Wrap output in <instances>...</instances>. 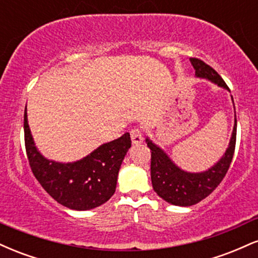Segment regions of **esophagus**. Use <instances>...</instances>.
<instances>
[{"instance_id":"34e87169","label":"esophagus","mask_w":258,"mask_h":258,"mask_svg":"<svg viewBox=\"0 0 258 258\" xmlns=\"http://www.w3.org/2000/svg\"><path fill=\"white\" fill-rule=\"evenodd\" d=\"M131 139L133 144H141L143 142V133H142V130L138 128V127H135V128L131 130Z\"/></svg>"}]
</instances>
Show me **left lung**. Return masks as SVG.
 <instances>
[{"label":"left lung","instance_id":"obj_1","mask_svg":"<svg viewBox=\"0 0 258 258\" xmlns=\"http://www.w3.org/2000/svg\"><path fill=\"white\" fill-rule=\"evenodd\" d=\"M190 61L198 78L210 80L216 85L229 91L223 79L205 61L198 58H190ZM146 141L150 153H152L150 176H152L154 190L160 198L172 205L191 206L209 197L226 176L233 160L234 150H235L236 116L232 138H230L229 146H228L224 155L217 164L200 173H190L180 170L178 166L173 164L172 160L168 158L164 150L155 146L149 138H147Z\"/></svg>","mask_w":258,"mask_h":258}]
</instances>
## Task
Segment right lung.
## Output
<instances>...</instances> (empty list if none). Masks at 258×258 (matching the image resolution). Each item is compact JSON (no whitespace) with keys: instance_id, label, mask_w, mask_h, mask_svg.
Returning <instances> with one entry per match:
<instances>
[{"instance_id":"1","label":"right lung","mask_w":258,"mask_h":258,"mask_svg":"<svg viewBox=\"0 0 258 258\" xmlns=\"http://www.w3.org/2000/svg\"><path fill=\"white\" fill-rule=\"evenodd\" d=\"M25 149L35 178L57 203L85 211L98 207L115 193L117 174L131 148L130 133L97 148L82 160L61 164L47 160L35 147L24 112Z\"/></svg>"}]
</instances>
